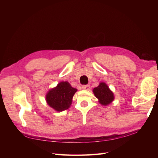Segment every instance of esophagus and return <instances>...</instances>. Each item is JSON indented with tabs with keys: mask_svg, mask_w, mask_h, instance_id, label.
<instances>
[{
	"mask_svg": "<svg viewBox=\"0 0 158 158\" xmlns=\"http://www.w3.org/2000/svg\"><path fill=\"white\" fill-rule=\"evenodd\" d=\"M82 88L83 89H85V90H88L89 89V85H82Z\"/></svg>",
	"mask_w": 158,
	"mask_h": 158,
	"instance_id": "34e87169",
	"label": "esophagus"
}]
</instances>
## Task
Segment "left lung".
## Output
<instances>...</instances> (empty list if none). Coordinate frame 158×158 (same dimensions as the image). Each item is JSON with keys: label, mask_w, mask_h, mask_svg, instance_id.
I'll return each mask as SVG.
<instances>
[{"label": "left lung", "mask_w": 158, "mask_h": 158, "mask_svg": "<svg viewBox=\"0 0 158 158\" xmlns=\"http://www.w3.org/2000/svg\"><path fill=\"white\" fill-rule=\"evenodd\" d=\"M93 92L95 97L99 99V102L103 106H107L113 101V94L106 83H100L98 87L93 89Z\"/></svg>", "instance_id": "obj_1"}]
</instances>
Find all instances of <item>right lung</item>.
Returning <instances> with one entry per match:
<instances>
[{
  "label": "right lung",
  "mask_w": 158,
  "mask_h": 158,
  "mask_svg": "<svg viewBox=\"0 0 158 158\" xmlns=\"http://www.w3.org/2000/svg\"><path fill=\"white\" fill-rule=\"evenodd\" d=\"M77 91L67 82H60L57 86L51 89L46 95L49 106L57 111H63L70 107L72 99Z\"/></svg>",
  "instance_id": "obj_1"
}]
</instances>
